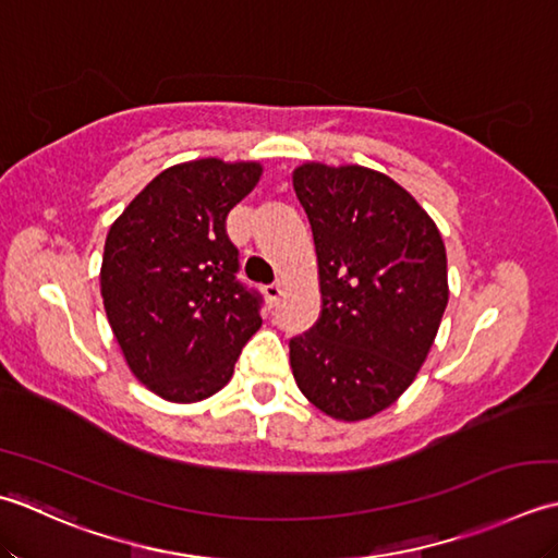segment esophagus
Returning a JSON list of instances; mask_svg holds the SVG:
<instances>
[{
  "instance_id": "1",
  "label": "esophagus",
  "mask_w": 558,
  "mask_h": 558,
  "mask_svg": "<svg viewBox=\"0 0 558 558\" xmlns=\"http://www.w3.org/2000/svg\"><path fill=\"white\" fill-rule=\"evenodd\" d=\"M265 295H267L269 305H275V303L279 301V295H281V287H279V283H277V281H275V283H267V287H265Z\"/></svg>"
}]
</instances>
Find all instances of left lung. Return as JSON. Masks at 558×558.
<instances>
[{"mask_svg":"<svg viewBox=\"0 0 558 558\" xmlns=\"http://www.w3.org/2000/svg\"><path fill=\"white\" fill-rule=\"evenodd\" d=\"M293 190L308 214L323 311L289 342L295 385L339 422L400 397L434 344L448 305L446 245L392 178L363 166L303 163Z\"/></svg>","mask_w":558,"mask_h":558,"instance_id":"1","label":"left lung"}]
</instances>
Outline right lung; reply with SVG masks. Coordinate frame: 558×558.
<instances>
[{"label":"right lung","mask_w":558,"mask_h":558,"mask_svg":"<svg viewBox=\"0 0 558 558\" xmlns=\"http://www.w3.org/2000/svg\"><path fill=\"white\" fill-rule=\"evenodd\" d=\"M263 175L219 158L158 173L110 226L100 267L108 323L130 371L168 402H199L231 380L263 317L238 279L226 216Z\"/></svg>","instance_id":"add662e5"}]
</instances>
